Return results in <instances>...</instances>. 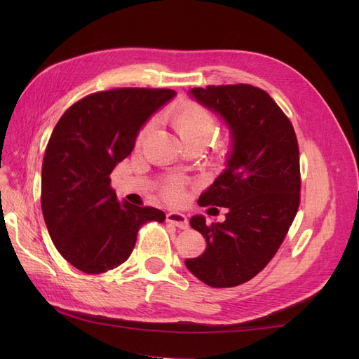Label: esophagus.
<instances>
[{
	"instance_id": "esophagus-1",
	"label": "esophagus",
	"mask_w": 359,
	"mask_h": 359,
	"mask_svg": "<svg viewBox=\"0 0 359 359\" xmlns=\"http://www.w3.org/2000/svg\"><path fill=\"white\" fill-rule=\"evenodd\" d=\"M166 222L173 224V226H177L178 229H187V227H189L187 217L184 214H180V212H168Z\"/></svg>"
}]
</instances>
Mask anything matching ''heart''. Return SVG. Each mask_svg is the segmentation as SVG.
<instances>
[{
  "label": "heart",
  "mask_w": 359,
  "mask_h": 359,
  "mask_svg": "<svg viewBox=\"0 0 359 359\" xmlns=\"http://www.w3.org/2000/svg\"><path fill=\"white\" fill-rule=\"evenodd\" d=\"M166 118L173 132L178 135L186 147H205L217 130V119L214 114L206 107L193 102H186L173 107ZM149 128L151 123L140 130L137 137L139 142L147 136ZM161 194L170 202H180L182 198V182L180 180H170L165 182L161 187Z\"/></svg>",
  "instance_id": "obj_1"
}]
</instances>
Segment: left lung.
<instances>
[{
  "label": "left lung",
  "instance_id": "1",
  "mask_svg": "<svg viewBox=\"0 0 359 359\" xmlns=\"http://www.w3.org/2000/svg\"><path fill=\"white\" fill-rule=\"evenodd\" d=\"M190 94L220 114L233 145L227 166L201 194V206L227 208L223 223L191 217L205 252L186 259L190 273L211 287H233L259 274L286 238L299 206V148L290 119L269 94L248 83L208 85Z\"/></svg>",
  "mask_w": 359,
  "mask_h": 359
}]
</instances>
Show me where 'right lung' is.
Masks as SVG:
<instances>
[{
  "mask_svg": "<svg viewBox=\"0 0 359 359\" xmlns=\"http://www.w3.org/2000/svg\"><path fill=\"white\" fill-rule=\"evenodd\" d=\"M173 95L166 88L93 93L53 128L41 166V211L60 255L82 273L119 266L140 226L165 222L153 206L118 202L111 173L133 151L140 127Z\"/></svg>",
  "mask_w": 359,
  "mask_h": 359,
  "instance_id": "right-lung-1",
  "label": "right lung"
}]
</instances>
